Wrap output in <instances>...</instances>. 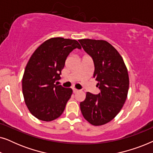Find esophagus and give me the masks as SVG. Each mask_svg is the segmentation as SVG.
Returning a JSON list of instances; mask_svg holds the SVG:
<instances>
[{
    "label": "esophagus",
    "instance_id": "34e87169",
    "mask_svg": "<svg viewBox=\"0 0 153 153\" xmlns=\"http://www.w3.org/2000/svg\"><path fill=\"white\" fill-rule=\"evenodd\" d=\"M78 91H79V90H77L76 88H73V93H76Z\"/></svg>",
    "mask_w": 153,
    "mask_h": 153
}]
</instances>
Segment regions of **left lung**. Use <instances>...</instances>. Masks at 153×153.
<instances>
[{
    "label": "left lung",
    "mask_w": 153,
    "mask_h": 153,
    "mask_svg": "<svg viewBox=\"0 0 153 153\" xmlns=\"http://www.w3.org/2000/svg\"><path fill=\"white\" fill-rule=\"evenodd\" d=\"M79 42L93 60V77L100 90L97 95L87 92L80 108L88 122L99 126L113 120L124 105L129 90L128 72L122 56L106 41L83 39Z\"/></svg>",
    "instance_id": "8db88e82"
}]
</instances>
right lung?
Masks as SVG:
<instances>
[{"mask_svg": "<svg viewBox=\"0 0 153 153\" xmlns=\"http://www.w3.org/2000/svg\"><path fill=\"white\" fill-rule=\"evenodd\" d=\"M81 47L75 39L53 37L43 42L29 59L22 79L24 101L35 118L51 121L61 116L72 90L55 82L69 54Z\"/></svg>", "mask_w": 153, "mask_h": 153, "instance_id": "add662e5", "label": "right lung"}]
</instances>
